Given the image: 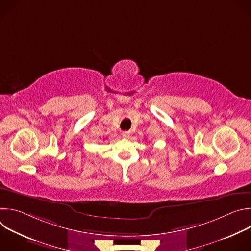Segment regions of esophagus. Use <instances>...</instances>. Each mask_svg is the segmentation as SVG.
I'll use <instances>...</instances> for the list:
<instances>
[{
    "mask_svg": "<svg viewBox=\"0 0 251 251\" xmlns=\"http://www.w3.org/2000/svg\"><path fill=\"white\" fill-rule=\"evenodd\" d=\"M130 135H131L130 131H124V132L122 133V136H123V137H125V138H129V137H130Z\"/></svg>",
    "mask_w": 251,
    "mask_h": 251,
    "instance_id": "1",
    "label": "esophagus"
}]
</instances>
